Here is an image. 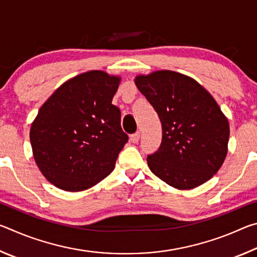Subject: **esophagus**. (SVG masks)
Returning <instances> with one entry per match:
<instances>
[{
  "instance_id": "34e87169",
  "label": "esophagus",
  "mask_w": 257,
  "mask_h": 257,
  "mask_svg": "<svg viewBox=\"0 0 257 257\" xmlns=\"http://www.w3.org/2000/svg\"><path fill=\"white\" fill-rule=\"evenodd\" d=\"M139 138H141V133L136 132L135 134H133L132 136H130V141H132L133 143H138Z\"/></svg>"
}]
</instances>
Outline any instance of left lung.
I'll return each mask as SVG.
<instances>
[{
	"label": "left lung",
	"instance_id": "obj_1",
	"mask_svg": "<svg viewBox=\"0 0 257 257\" xmlns=\"http://www.w3.org/2000/svg\"><path fill=\"white\" fill-rule=\"evenodd\" d=\"M135 82L162 124L159 150L147 155L151 171L178 189L210 180L225 159L230 134L215 99L193 78L170 70L138 76Z\"/></svg>",
	"mask_w": 257,
	"mask_h": 257
}]
</instances>
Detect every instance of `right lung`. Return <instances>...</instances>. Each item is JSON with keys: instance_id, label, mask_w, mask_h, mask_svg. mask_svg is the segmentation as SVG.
<instances>
[{"instance_id": "obj_1", "label": "right lung", "mask_w": 257, "mask_h": 257, "mask_svg": "<svg viewBox=\"0 0 257 257\" xmlns=\"http://www.w3.org/2000/svg\"><path fill=\"white\" fill-rule=\"evenodd\" d=\"M120 78L92 70L61 85L43 104L30 128L34 159L51 184L88 189L114 169L128 142L112 98Z\"/></svg>"}]
</instances>
